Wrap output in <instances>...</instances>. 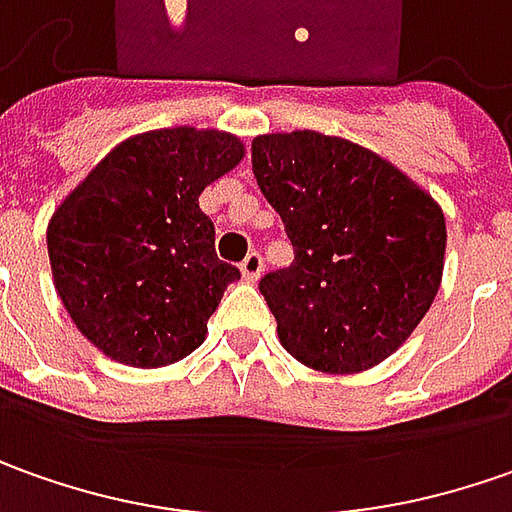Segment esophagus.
<instances>
[{
  "label": "esophagus",
  "mask_w": 512,
  "mask_h": 512,
  "mask_svg": "<svg viewBox=\"0 0 512 512\" xmlns=\"http://www.w3.org/2000/svg\"><path fill=\"white\" fill-rule=\"evenodd\" d=\"M260 272H263V257L257 255V252L246 255V260L240 263V274H243V280H246V283H255L257 277H260Z\"/></svg>",
  "instance_id": "obj_1"
}]
</instances>
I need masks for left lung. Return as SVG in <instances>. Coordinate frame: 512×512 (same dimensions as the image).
Returning <instances> with one entry per match:
<instances>
[{"instance_id": "left-lung-1", "label": "left lung", "mask_w": 512, "mask_h": 512, "mask_svg": "<svg viewBox=\"0 0 512 512\" xmlns=\"http://www.w3.org/2000/svg\"><path fill=\"white\" fill-rule=\"evenodd\" d=\"M252 167L294 246L289 269L260 280L280 345L323 374L388 360L442 286V206L388 158L340 135H257Z\"/></svg>"}]
</instances>
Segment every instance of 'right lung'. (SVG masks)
<instances>
[{
	"instance_id": "right-lung-1",
	"label": "right lung",
	"mask_w": 512,
	"mask_h": 512,
	"mask_svg": "<svg viewBox=\"0 0 512 512\" xmlns=\"http://www.w3.org/2000/svg\"><path fill=\"white\" fill-rule=\"evenodd\" d=\"M243 155L246 144L223 130H147L107 152L53 209V286L104 357L164 368L206 340L240 272L215 255V226L198 198Z\"/></svg>"
}]
</instances>
